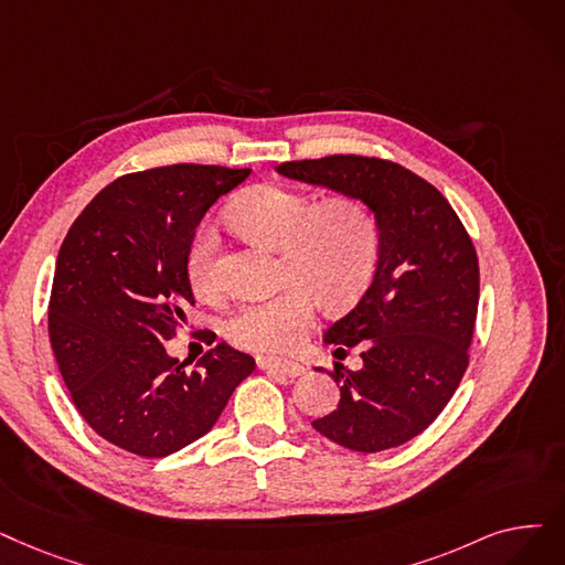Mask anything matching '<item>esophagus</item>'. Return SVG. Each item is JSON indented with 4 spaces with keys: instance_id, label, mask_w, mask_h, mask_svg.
<instances>
[{
    "instance_id": "esophagus-1",
    "label": "esophagus",
    "mask_w": 565,
    "mask_h": 565,
    "mask_svg": "<svg viewBox=\"0 0 565 565\" xmlns=\"http://www.w3.org/2000/svg\"><path fill=\"white\" fill-rule=\"evenodd\" d=\"M258 366L263 372L269 374H281V376H302L305 374V366L298 362H288V360H275V358H258Z\"/></svg>"
}]
</instances>
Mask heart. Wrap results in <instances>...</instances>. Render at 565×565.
Returning <instances> with one entry per match:
<instances>
[{
    "label": "heart",
    "instance_id": "1",
    "mask_svg": "<svg viewBox=\"0 0 565 565\" xmlns=\"http://www.w3.org/2000/svg\"><path fill=\"white\" fill-rule=\"evenodd\" d=\"M231 224L267 247L281 252V292L242 302L226 321V337L239 349L279 353L298 347L313 323L318 298L347 307L370 284L381 247L372 207L341 195L318 205L309 193L258 184L233 203ZM195 292L214 296L216 233L205 226L189 254Z\"/></svg>",
    "mask_w": 565,
    "mask_h": 565
}]
</instances>
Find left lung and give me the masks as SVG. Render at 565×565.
<instances>
[{
	"mask_svg": "<svg viewBox=\"0 0 565 565\" xmlns=\"http://www.w3.org/2000/svg\"><path fill=\"white\" fill-rule=\"evenodd\" d=\"M277 173L376 214L372 284L323 337L334 353L358 347L362 366L334 362L339 406L311 427L355 452L397 448L436 420L469 364L480 296L473 242L444 193L399 163L334 154L286 161Z\"/></svg>",
	"mask_w": 565,
	"mask_h": 565,
	"instance_id": "left-lung-1",
	"label": "left lung"
}]
</instances>
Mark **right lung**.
<instances>
[{"label": "right lung", "mask_w": 565, "mask_h": 565, "mask_svg": "<svg viewBox=\"0 0 565 565\" xmlns=\"http://www.w3.org/2000/svg\"><path fill=\"white\" fill-rule=\"evenodd\" d=\"M249 173L178 163L125 175L94 195L62 242L47 311L55 360L85 423L121 450H182L254 372V358L228 343L193 372L163 349L193 305L195 228Z\"/></svg>", "instance_id": "add662e5"}]
</instances>
